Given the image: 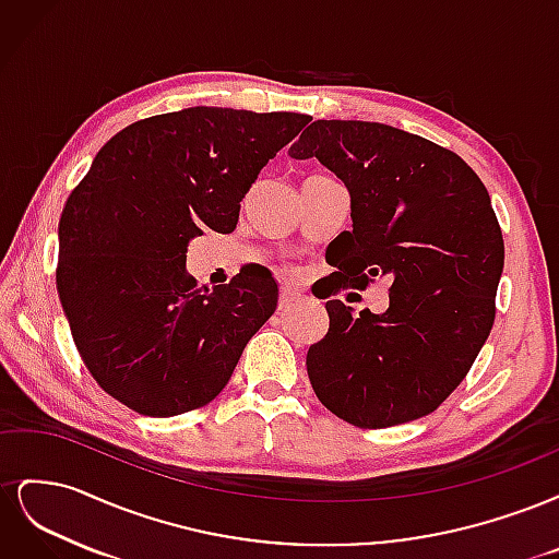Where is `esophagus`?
Returning <instances> with one entry per match:
<instances>
[{
    "label": "esophagus",
    "instance_id": "34e87169",
    "mask_svg": "<svg viewBox=\"0 0 559 559\" xmlns=\"http://www.w3.org/2000/svg\"><path fill=\"white\" fill-rule=\"evenodd\" d=\"M298 298H300V294L296 289H292V286L284 284L280 289V310H289Z\"/></svg>",
    "mask_w": 559,
    "mask_h": 559
}]
</instances>
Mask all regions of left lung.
I'll list each match as a JSON object with an SVG mask.
<instances>
[{"instance_id": "obj_1", "label": "left lung", "mask_w": 559, "mask_h": 559, "mask_svg": "<svg viewBox=\"0 0 559 559\" xmlns=\"http://www.w3.org/2000/svg\"><path fill=\"white\" fill-rule=\"evenodd\" d=\"M289 156L317 158L349 191L335 277H392L382 314L326 302L329 333L306 359L317 399L364 429L433 413L495 324L503 238L487 189L452 151L384 123L314 121Z\"/></svg>"}]
</instances>
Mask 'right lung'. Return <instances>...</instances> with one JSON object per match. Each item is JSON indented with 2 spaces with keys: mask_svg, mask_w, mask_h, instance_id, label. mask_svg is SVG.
<instances>
[{
  "mask_svg": "<svg viewBox=\"0 0 559 559\" xmlns=\"http://www.w3.org/2000/svg\"><path fill=\"white\" fill-rule=\"evenodd\" d=\"M310 123L292 111L189 107L123 128L97 151L58 226V296L83 364L148 417L210 403L277 308L267 270L214 289L186 273L202 228L230 233L270 158Z\"/></svg>",
  "mask_w": 559,
  "mask_h": 559,
  "instance_id": "1",
  "label": "right lung"
}]
</instances>
